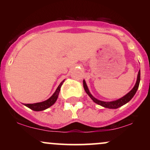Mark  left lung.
I'll return each mask as SVG.
<instances>
[{
    "mask_svg": "<svg viewBox=\"0 0 150 150\" xmlns=\"http://www.w3.org/2000/svg\"><path fill=\"white\" fill-rule=\"evenodd\" d=\"M140 70H139L138 74H137V80H136V83L135 86L133 87L131 90L129 92L128 94H125V96H123V97L120 98V99H117V100L112 101H104L99 100V99H96L95 97H94L92 96V94H91L90 92H89L88 87H87V84H86V82L85 80H83V87L84 89H85L86 93L88 94V96L91 99H92V101H94L96 104L100 105V106H103L104 108H112V109H116V108H118L120 107V106H123V105L127 104L128 101H130L132 99V98L134 97V95L135 94L136 92H137V89H138L139 85H140Z\"/></svg>",
    "mask_w": 150,
    "mask_h": 150,
    "instance_id": "1",
    "label": "left lung"
}]
</instances>
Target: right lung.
<instances>
[{
  "label": "right lung",
  "instance_id": "1",
  "mask_svg": "<svg viewBox=\"0 0 150 150\" xmlns=\"http://www.w3.org/2000/svg\"><path fill=\"white\" fill-rule=\"evenodd\" d=\"M64 80L62 81L61 83H60V85H58L57 89H56V92L53 93V95L51 96L49 99H48L47 100L42 101V102L34 103V104H25V106H26L27 107L30 108V109L33 110V111H44V110L46 109V108H49L50 106H51L53 104H54L55 102H56V100H57L58 95H59L60 90H61V85H63Z\"/></svg>",
  "mask_w": 150,
  "mask_h": 150
}]
</instances>
